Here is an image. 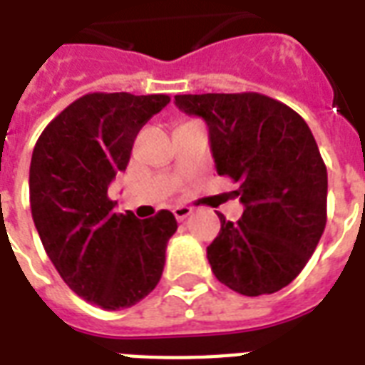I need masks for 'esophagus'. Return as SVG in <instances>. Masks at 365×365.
I'll list each match as a JSON object with an SVG mask.
<instances>
[{
    "mask_svg": "<svg viewBox=\"0 0 365 365\" xmlns=\"http://www.w3.org/2000/svg\"><path fill=\"white\" fill-rule=\"evenodd\" d=\"M191 214H193V208H191V206L180 205V206H176V208H174V216H176L178 222H183V220H187Z\"/></svg>",
    "mask_w": 365,
    "mask_h": 365,
    "instance_id": "esophagus-1",
    "label": "esophagus"
}]
</instances>
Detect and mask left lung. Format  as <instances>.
Listing matches in <instances>:
<instances>
[{"mask_svg":"<svg viewBox=\"0 0 365 365\" xmlns=\"http://www.w3.org/2000/svg\"><path fill=\"white\" fill-rule=\"evenodd\" d=\"M176 106L202 117L220 176L237 183L239 222L206 248L216 278L237 294H274L294 280L326 227L328 170L311 128L282 102L259 93L178 94Z\"/></svg>","mask_w":365,"mask_h":365,"instance_id":"left-lung-1","label":"left lung"}]
</instances>
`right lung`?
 <instances>
[{
    "mask_svg": "<svg viewBox=\"0 0 365 365\" xmlns=\"http://www.w3.org/2000/svg\"><path fill=\"white\" fill-rule=\"evenodd\" d=\"M170 96L91 93L45 126L30 165L37 233L71 292L106 311L136 305L159 284L178 222L115 214L108 187L130 160L138 132Z\"/></svg>",
    "mask_w": 365,
    "mask_h": 365,
    "instance_id": "right-lung-1",
    "label": "right lung"
}]
</instances>
